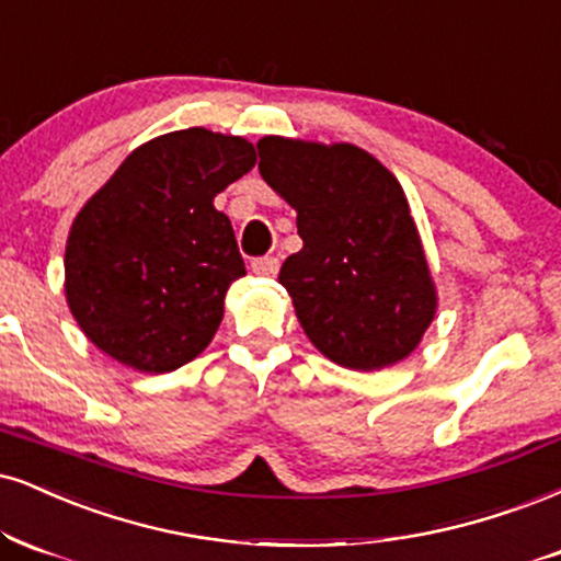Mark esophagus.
Masks as SVG:
<instances>
[{"label": "esophagus", "instance_id": "1", "mask_svg": "<svg viewBox=\"0 0 561 561\" xmlns=\"http://www.w3.org/2000/svg\"><path fill=\"white\" fill-rule=\"evenodd\" d=\"M251 272L259 274V276H276V272H279V259H274V255H263V259H255L251 263Z\"/></svg>", "mask_w": 561, "mask_h": 561}]
</instances>
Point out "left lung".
I'll return each mask as SVG.
<instances>
[{"label":"left lung","instance_id":"8db88e82","mask_svg":"<svg viewBox=\"0 0 561 561\" xmlns=\"http://www.w3.org/2000/svg\"><path fill=\"white\" fill-rule=\"evenodd\" d=\"M261 178L298 211L302 251L279 285L329 360L353 370L394 366L436 313V287L408 198L381 161L353 144L266 135Z\"/></svg>","mask_w":561,"mask_h":561}]
</instances>
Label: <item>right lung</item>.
<instances>
[{"label":"right lung","mask_w":561,"mask_h":561,"mask_svg":"<svg viewBox=\"0 0 561 561\" xmlns=\"http://www.w3.org/2000/svg\"><path fill=\"white\" fill-rule=\"evenodd\" d=\"M253 164L245 138L174 130L135 148L80 208L67 238L65 295L101 353L144 374L204 353L229 285L245 276L214 198Z\"/></svg>","instance_id":"right-lung-1"}]
</instances>
